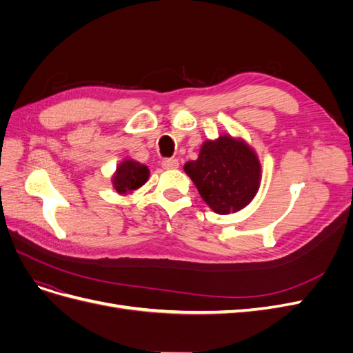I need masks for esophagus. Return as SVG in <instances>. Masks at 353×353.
Here are the masks:
<instances>
[{
  "instance_id": "esophagus-1",
  "label": "esophagus",
  "mask_w": 353,
  "mask_h": 353,
  "mask_svg": "<svg viewBox=\"0 0 353 353\" xmlns=\"http://www.w3.org/2000/svg\"><path fill=\"white\" fill-rule=\"evenodd\" d=\"M162 166L168 170H172V169H178L179 168V162L176 159H165L162 162Z\"/></svg>"
}]
</instances>
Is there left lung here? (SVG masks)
Wrapping results in <instances>:
<instances>
[{"instance_id": "obj_1", "label": "left lung", "mask_w": 353, "mask_h": 353, "mask_svg": "<svg viewBox=\"0 0 353 353\" xmlns=\"http://www.w3.org/2000/svg\"><path fill=\"white\" fill-rule=\"evenodd\" d=\"M185 174L206 205L219 215L236 213L254 199L261 185V162L243 138L228 134L201 144L199 159L184 165Z\"/></svg>"}]
</instances>
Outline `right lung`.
<instances>
[{
	"label": "right lung",
	"instance_id": "obj_1",
	"mask_svg": "<svg viewBox=\"0 0 353 353\" xmlns=\"http://www.w3.org/2000/svg\"><path fill=\"white\" fill-rule=\"evenodd\" d=\"M150 176V170L134 159H125L116 166V172L112 176V185L117 194L128 196L132 191L143 187Z\"/></svg>",
	"mask_w": 353,
	"mask_h": 353
}]
</instances>
